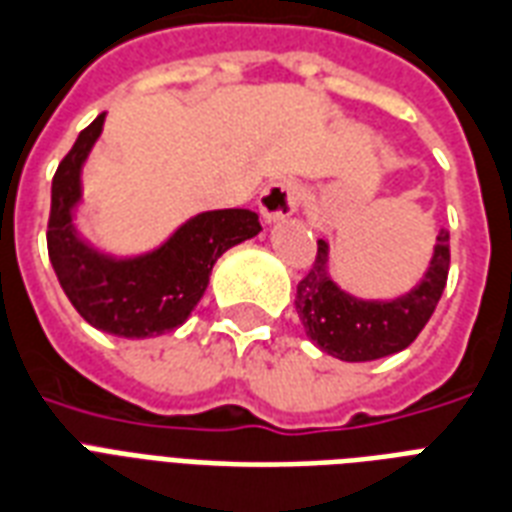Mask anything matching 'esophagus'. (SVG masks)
Listing matches in <instances>:
<instances>
[{
	"mask_svg": "<svg viewBox=\"0 0 512 512\" xmlns=\"http://www.w3.org/2000/svg\"><path fill=\"white\" fill-rule=\"evenodd\" d=\"M299 199H302V188L294 180H275L261 191L259 197V213L267 224H278L288 215L297 213Z\"/></svg>",
	"mask_w": 512,
	"mask_h": 512,
	"instance_id": "1",
	"label": "esophagus"
}]
</instances>
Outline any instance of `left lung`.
Returning a JSON list of instances; mask_svg holds the SVG:
<instances>
[{
  "mask_svg": "<svg viewBox=\"0 0 512 512\" xmlns=\"http://www.w3.org/2000/svg\"><path fill=\"white\" fill-rule=\"evenodd\" d=\"M448 237L451 234L445 229L437 234L434 256L424 280L410 294L391 302H364L345 294L326 270L329 245L318 240L315 261L305 278L297 283L294 299L307 337L321 351L343 361H372L405 351L421 334L443 297L451 267Z\"/></svg>",
  "mask_w": 512,
  "mask_h": 512,
  "instance_id": "1",
  "label": "left lung"
}]
</instances>
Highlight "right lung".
<instances>
[{
	"label": "right lung",
	"instance_id": "add662e5",
	"mask_svg": "<svg viewBox=\"0 0 512 512\" xmlns=\"http://www.w3.org/2000/svg\"><path fill=\"white\" fill-rule=\"evenodd\" d=\"M102 124L105 113L78 134L53 175L48 256L64 294L91 326L129 340L172 332L202 299L221 253L261 232L259 215L242 207L199 213L137 259L94 251L75 232L72 207L80 202V169Z\"/></svg>",
	"mask_w": 512,
	"mask_h": 512
}]
</instances>
